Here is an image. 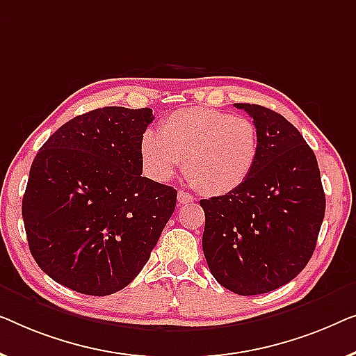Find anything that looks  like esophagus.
Masks as SVG:
<instances>
[{"mask_svg": "<svg viewBox=\"0 0 356 356\" xmlns=\"http://www.w3.org/2000/svg\"><path fill=\"white\" fill-rule=\"evenodd\" d=\"M177 200L180 204H187V203H192L193 202V197L187 192H179L177 193Z\"/></svg>", "mask_w": 356, "mask_h": 356, "instance_id": "esophagus-1", "label": "esophagus"}]
</instances>
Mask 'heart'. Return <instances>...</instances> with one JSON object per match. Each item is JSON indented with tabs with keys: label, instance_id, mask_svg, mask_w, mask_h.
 Here are the masks:
<instances>
[{
	"label": "heart",
	"instance_id": "obj_1",
	"mask_svg": "<svg viewBox=\"0 0 356 356\" xmlns=\"http://www.w3.org/2000/svg\"><path fill=\"white\" fill-rule=\"evenodd\" d=\"M259 149V130L252 119L211 108L179 109L163 119L159 135L148 130L140 143L149 177L166 182L185 163L190 182L214 197L247 182Z\"/></svg>",
	"mask_w": 356,
	"mask_h": 356
}]
</instances>
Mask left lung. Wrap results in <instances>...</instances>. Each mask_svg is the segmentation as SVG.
<instances>
[{
    "instance_id": "obj_1",
    "label": "left lung",
    "mask_w": 356,
    "mask_h": 356,
    "mask_svg": "<svg viewBox=\"0 0 356 356\" xmlns=\"http://www.w3.org/2000/svg\"><path fill=\"white\" fill-rule=\"evenodd\" d=\"M259 130L257 168L234 192L202 200L203 253L214 279L238 295H259L297 277L313 257L326 197L303 135L273 109L235 103Z\"/></svg>"
}]
</instances>
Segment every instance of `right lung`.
Masks as SVG:
<instances>
[{
    "instance_id": "right-lung-1",
    "label": "right lung",
    "mask_w": 356,
    "mask_h": 356,
    "mask_svg": "<svg viewBox=\"0 0 356 356\" xmlns=\"http://www.w3.org/2000/svg\"><path fill=\"white\" fill-rule=\"evenodd\" d=\"M149 108L106 106L64 124L30 168L22 218L43 273L104 297L138 276L172 216L177 190L142 177Z\"/></svg>"
}]
</instances>
